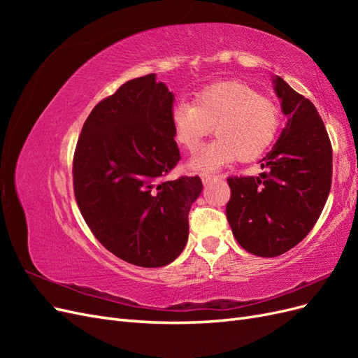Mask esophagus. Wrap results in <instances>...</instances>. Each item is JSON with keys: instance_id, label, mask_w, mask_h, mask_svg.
Here are the masks:
<instances>
[{"instance_id": "esophagus-1", "label": "esophagus", "mask_w": 358, "mask_h": 358, "mask_svg": "<svg viewBox=\"0 0 358 358\" xmlns=\"http://www.w3.org/2000/svg\"><path fill=\"white\" fill-rule=\"evenodd\" d=\"M212 180H216V176H212V175H201V182L204 183V185H208V183H210Z\"/></svg>"}]
</instances>
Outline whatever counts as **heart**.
<instances>
[{
    "label": "heart",
    "mask_w": 358,
    "mask_h": 358,
    "mask_svg": "<svg viewBox=\"0 0 358 358\" xmlns=\"http://www.w3.org/2000/svg\"><path fill=\"white\" fill-rule=\"evenodd\" d=\"M170 122L176 143L194 152L203 138H215L189 161V167L208 171L239 158L254 161L272 146L279 131V107L241 82H221L199 91L191 103L171 109Z\"/></svg>",
    "instance_id": "b5f03b06"
}]
</instances>
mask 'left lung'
<instances>
[{
  "label": "left lung",
  "instance_id": "obj_1",
  "mask_svg": "<svg viewBox=\"0 0 358 358\" xmlns=\"http://www.w3.org/2000/svg\"><path fill=\"white\" fill-rule=\"evenodd\" d=\"M273 90L287 124L259 161L268 173L229 178L227 220L237 243L258 257H278L305 239L331 187V145L317 107L279 76Z\"/></svg>",
  "mask_w": 358,
  "mask_h": 358
}]
</instances>
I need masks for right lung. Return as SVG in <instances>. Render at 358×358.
I'll return each mask as SVG.
<instances>
[{"instance_id":"obj_1","label":"right lung","mask_w":358,"mask_h":358,"mask_svg":"<svg viewBox=\"0 0 358 358\" xmlns=\"http://www.w3.org/2000/svg\"><path fill=\"white\" fill-rule=\"evenodd\" d=\"M173 101L154 73L128 80L94 107L74 152L83 220L107 251L140 267L167 266L180 255L203 189L199 176L164 179L180 159Z\"/></svg>"}]
</instances>
